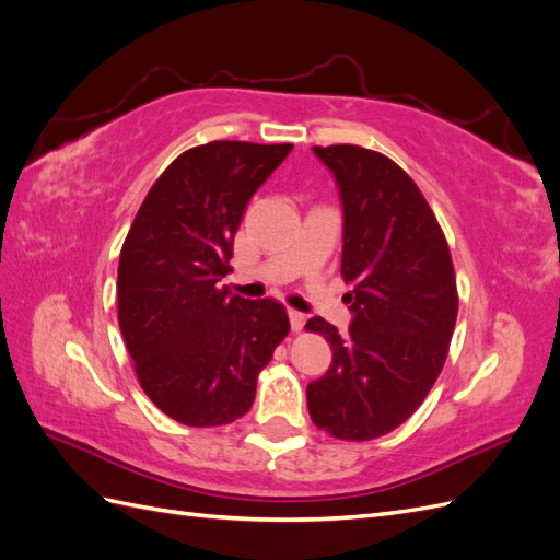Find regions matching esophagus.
<instances>
[{
	"label": "esophagus",
	"instance_id": "esophagus-1",
	"mask_svg": "<svg viewBox=\"0 0 560 560\" xmlns=\"http://www.w3.org/2000/svg\"><path fill=\"white\" fill-rule=\"evenodd\" d=\"M287 315H290V327H292V331H301L303 325H306V315H303V313L290 308V311H287Z\"/></svg>",
	"mask_w": 560,
	"mask_h": 560
}]
</instances>
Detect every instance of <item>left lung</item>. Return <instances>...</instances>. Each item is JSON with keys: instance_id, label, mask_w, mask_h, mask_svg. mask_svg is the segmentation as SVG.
I'll return each instance as SVG.
<instances>
[{"instance_id": "1", "label": "left lung", "mask_w": 560, "mask_h": 560, "mask_svg": "<svg viewBox=\"0 0 560 560\" xmlns=\"http://www.w3.org/2000/svg\"><path fill=\"white\" fill-rule=\"evenodd\" d=\"M343 210L341 273L350 327L322 317L308 329L331 346L327 374L308 383L319 430L366 442L399 428L442 371L457 317L451 252L428 200L387 156L354 144L313 147Z\"/></svg>"}]
</instances>
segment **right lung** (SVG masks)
I'll return each instance as SVG.
<instances>
[{
  "label": "right lung",
  "instance_id": "1",
  "mask_svg": "<svg viewBox=\"0 0 560 560\" xmlns=\"http://www.w3.org/2000/svg\"><path fill=\"white\" fill-rule=\"evenodd\" d=\"M292 144L210 142L151 186L118 259V325L149 399L189 428L249 411L259 371L290 331L282 303L233 296V238Z\"/></svg>",
  "mask_w": 560,
  "mask_h": 560
}]
</instances>
